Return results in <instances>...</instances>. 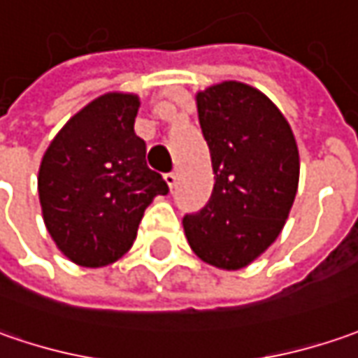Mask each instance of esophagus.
Returning a JSON list of instances; mask_svg holds the SVG:
<instances>
[{
  "label": "esophagus",
  "instance_id": "obj_1",
  "mask_svg": "<svg viewBox=\"0 0 358 358\" xmlns=\"http://www.w3.org/2000/svg\"><path fill=\"white\" fill-rule=\"evenodd\" d=\"M164 180H166L168 188L172 190L176 186V180H178V172H170V174H164Z\"/></svg>",
  "mask_w": 358,
  "mask_h": 358
}]
</instances>
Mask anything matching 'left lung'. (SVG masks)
<instances>
[{
    "label": "left lung",
    "mask_w": 358,
    "mask_h": 358,
    "mask_svg": "<svg viewBox=\"0 0 358 358\" xmlns=\"http://www.w3.org/2000/svg\"><path fill=\"white\" fill-rule=\"evenodd\" d=\"M214 170L200 212L184 216L192 252L220 269H241L278 240L299 184L289 122L262 91L224 80L196 94Z\"/></svg>",
    "instance_id": "left-lung-1"
}]
</instances>
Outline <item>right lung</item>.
<instances>
[{
  "instance_id": "add662e5",
  "label": "right lung",
  "mask_w": 358,
  "mask_h": 358,
  "mask_svg": "<svg viewBox=\"0 0 358 358\" xmlns=\"http://www.w3.org/2000/svg\"><path fill=\"white\" fill-rule=\"evenodd\" d=\"M141 101L106 93L80 108L45 150L37 190L45 226L73 264L103 267L129 252L144 210L168 194L134 132Z\"/></svg>"
}]
</instances>
